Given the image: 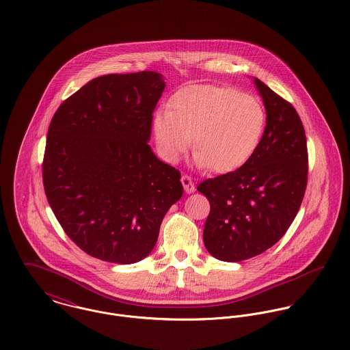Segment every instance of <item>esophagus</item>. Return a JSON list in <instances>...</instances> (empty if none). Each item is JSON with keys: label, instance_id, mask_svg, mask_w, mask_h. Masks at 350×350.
<instances>
[{"label": "esophagus", "instance_id": "1", "mask_svg": "<svg viewBox=\"0 0 350 350\" xmlns=\"http://www.w3.org/2000/svg\"><path fill=\"white\" fill-rule=\"evenodd\" d=\"M180 180H182V185H183L185 191H186L187 194H191V193L196 191V185H194V182H193V179H191L190 175H187V174L182 175V179H180Z\"/></svg>", "mask_w": 350, "mask_h": 350}]
</instances>
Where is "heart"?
<instances>
[{
	"label": "heart",
	"instance_id": "b5f03b06",
	"mask_svg": "<svg viewBox=\"0 0 350 350\" xmlns=\"http://www.w3.org/2000/svg\"><path fill=\"white\" fill-rule=\"evenodd\" d=\"M265 122L267 113L257 97L232 88L203 85L176 93L168 110L153 116L152 132L167 161H178L193 137L196 164L222 174L250 160Z\"/></svg>",
	"mask_w": 350,
	"mask_h": 350
}]
</instances>
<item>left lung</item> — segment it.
<instances>
[{"instance_id":"left-lung-1","label":"left lung","mask_w":350,"mask_h":350,"mask_svg":"<svg viewBox=\"0 0 350 350\" xmlns=\"http://www.w3.org/2000/svg\"><path fill=\"white\" fill-rule=\"evenodd\" d=\"M267 126L250 160L198 186L210 203L206 250L222 261H241L275 245L288 230L304 197L308 153L295 107L254 78Z\"/></svg>"}]
</instances>
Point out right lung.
<instances>
[{
  "instance_id": "obj_1",
  "label": "right lung",
  "mask_w": 350,
  "mask_h": 350,
  "mask_svg": "<svg viewBox=\"0 0 350 350\" xmlns=\"http://www.w3.org/2000/svg\"><path fill=\"white\" fill-rule=\"evenodd\" d=\"M165 82L159 72L107 74L63 100L51 120L43 185L64 233L116 264L143 260L183 194L180 172L148 140Z\"/></svg>"
}]
</instances>
